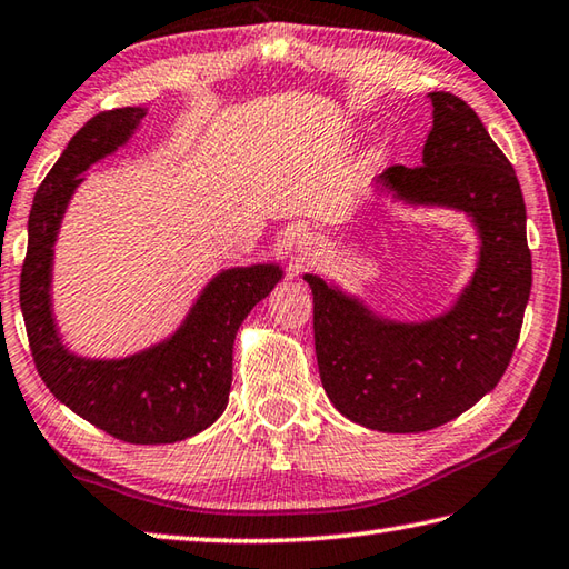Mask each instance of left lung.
<instances>
[{
    "label": "left lung",
    "mask_w": 569,
    "mask_h": 569,
    "mask_svg": "<svg viewBox=\"0 0 569 569\" xmlns=\"http://www.w3.org/2000/svg\"><path fill=\"white\" fill-rule=\"evenodd\" d=\"M421 166H391L377 183L409 206L473 218V280L446 315L418 325L371 315L317 274L315 349L321 386L349 421L383 433H421L453 421L498 386L516 351L532 284L525 200L516 170L470 106L433 91Z\"/></svg>",
    "instance_id": "left-lung-1"
}]
</instances>
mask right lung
Masks as SVG:
<instances>
[{"label":"right lung","mask_w":569,"mask_h":569,"mask_svg":"<svg viewBox=\"0 0 569 569\" xmlns=\"http://www.w3.org/2000/svg\"><path fill=\"white\" fill-rule=\"evenodd\" d=\"M143 109L93 116L39 186L29 212L19 305L41 381L73 413L126 443H176L224 411L232 341L250 309L282 280L277 264L234 267L212 280L173 337L126 359H83L61 345L51 317L53 242L81 173L128 141Z\"/></svg>","instance_id":"right-lung-1"}]
</instances>
